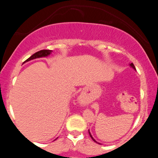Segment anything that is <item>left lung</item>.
Listing matches in <instances>:
<instances>
[{
  "label": "left lung",
  "instance_id": "8db88e82",
  "mask_svg": "<svg viewBox=\"0 0 158 158\" xmlns=\"http://www.w3.org/2000/svg\"><path fill=\"white\" fill-rule=\"evenodd\" d=\"M129 66H130V67H131V68H133V69H134V70H136V68H135V65H134V64H133V63H131V64H129ZM88 133H89V135H90V137H91V138H92V139H93V140L94 141V142H96V143H98V144H101V143H98V142H97V141H96V139H94L93 137H92L91 134H90V130H88Z\"/></svg>",
  "mask_w": 158,
  "mask_h": 158
}]
</instances>
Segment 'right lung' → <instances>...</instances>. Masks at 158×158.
Listing matches in <instances>:
<instances>
[{
  "label": "right lung",
  "instance_id": "right-lung-1",
  "mask_svg": "<svg viewBox=\"0 0 158 158\" xmlns=\"http://www.w3.org/2000/svg\"><path fill=\"white\" fill-rule=\"evenodd\" d=\"M52 50H40V51L35 52L33 55L30 56L28 59H27L24 62H27V61H30L31 60H33V59H39V58H44V57H48L52 53Z\"/></svg>",
  "mask_w": 158,
  "mask_h": 158
}]
</instances>
